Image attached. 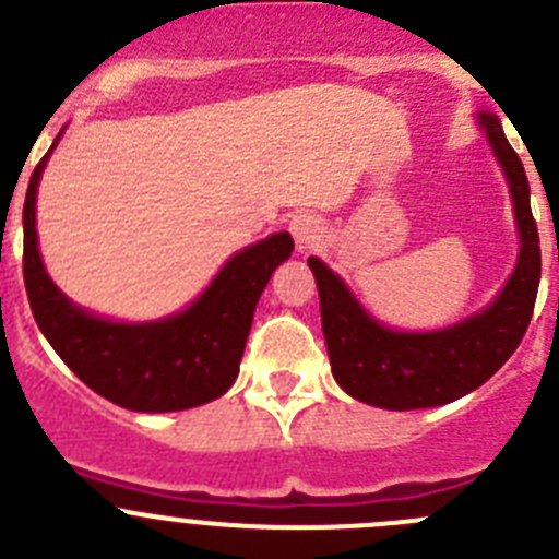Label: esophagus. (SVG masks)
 <instances>
[{
  "mask_svg": "<svg viewBox=\"0 0 559 559\" xmlns=\"http://www.w3.org/2000/svg\"><path fill=\"white\" fill-rule=\"evenodd\" d=\"M289 231H292V237H295L297 250H309L311 245L320 239L322 226H320V221L311 215V212H297V215L289 221Z\"/></svg>",
  "mask_w": 559,
  "mask_h": 559,
  "instance_id": "1",
  "label": "esophagus"
}]
</instances>
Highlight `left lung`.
I'll return each mask as SVG.
<instances>
[{
  "label": "left lung",
  "instance_id": "left-lung-1",
  "mask_svg": "<svg viewBox=\"0 0 559 559\" xmlns=\"http://www.w3.org/2000/svg\"><path fill=\"white\" fill-rule=\"evenodd\" d=\"M479 127L510 181L521 237L513 275L488 309L444 331H391L361 309L333 270L314 255L309 259L320 289L333 378L350 397L374 408H432L479 389L513 356L532 320L540 284V242L530 209V181L497 115L479 112Z\"/></svg>",
  "mask_w": 559,
  "mask_h": 559
}]
</instances>
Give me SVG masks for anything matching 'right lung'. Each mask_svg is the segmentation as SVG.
Instances as JSON below:
<instances>
[{"label":"right lung","mask_w":559,"mask_h":559,"mask_svg":"<svg viewBox=\"0 0 559 559\" xmlns=\"http://www.w3.org/2000/svg\"><path fill=\"white\" fill-rule=\"evenodd\" d=\"M46 159L49 154L35 165L24 198V286L57 356L96 394L129 411L165 414L223 397L237 380L255 304L295 248L289 234L239 250L181 314L143 325L102 320L71 304L40 262L35 195Z\"/></svg>","instance_id":"obj_1"}]
</instances>
